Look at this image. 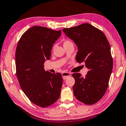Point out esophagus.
Wrapping results in <instances>:
<instances>
[{
  "mask_svg": "<svg viewBox=\"0 0 126 126\" xmlns=\"http://www.w3.org/2000/svg\"><path fill=\"white\" fill-rule=\"evenodd\" d=\"M62 75V77L63 79H66L67 78L71 76V74L69 72H64Z\"/></svg>",
  "mask_w": 126,
  "mask_h": 126,
  "instance_id": "obj_1",
  "label": "esophagus"
}]
</instances>
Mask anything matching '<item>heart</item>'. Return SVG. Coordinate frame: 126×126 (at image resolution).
<instances>
[{"label":"heart","instance_id":"b5f03b06","mask_svg":"<svg viewBox=\"0 0 126 126\" xmlns=\"http://www.w3.org/2000/svg\"><path fill=\"white\" fill-rule=\"evenodd\" d=\"M71 43H72V42L71 41L68 40H65L64 41L63 45H67V44H71Z\"/></svg>","mask_w":126,"mask_h":126}]
</instances>
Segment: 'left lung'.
Instances as JSON below:
<instances>
[{"mask_svg": "<svg viewBox=\"0 0 126 126\" xmlns=\"http://www.w3.org/2000/svg\"><path fill=\"white\" fill-rule=\"evenodd\" d=\"M65 35L75 42L78 47L76 60L85 62L89 69L85 77L75 73L73 86L76 98L87 105L100 100L106 92L113 69L110 47L102 31L89 23L64 28Z\"/></svg>", "mask_w": 126, "mask_h": 126, "instance_id": "left-lung-1", "label": "left lung"}]
</instances>
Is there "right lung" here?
<instances>
[{"mask_svg": "<svg viewBox=\"0 0 126 126\" xmlns=\"http://www.w3.org/2000/svg\"><path fill=\"white\" fill-rule=\"evenodd\" d=\"M61 35V30L33 26L22 35L16 51V75L21 88L32 103L42 108L52 105L61 94L62 75L45 71L44 68Z\"/></svg>", "mask_w": 126, "mask_h": 126, "instance_id": "obj_1", "label": "right lung"}]
</instances>
